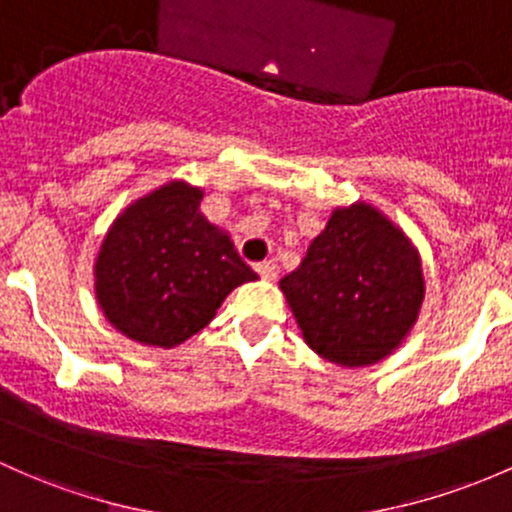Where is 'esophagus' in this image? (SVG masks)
Wrapping results in <instances>:
<instances>
[{"mask_svg":"<svg viewBox=\"0 0 512 512\" xmlns=\"http://www.w3.org/2000/svg\"><path fill=\"white\" fill-rule=\"evenodd\" d=\"M255 272L260 274L262 279H274V277H277V265H274L272 260L257 262V265H255Z\"/></svg>","mask_w":512,"mask_h":512,"instance_id":"esophagus-1","label":"esophagus"}]
</instances>
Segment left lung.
Wrapping results in <instances>:
<instances>
[{"instance_id":"1","label":"left lung","mask_w":512,"mask_h":512,"mask_svg":"<svg viewBox=\"0 0 512 512\" xmlns=\"http://www.w3.org/2000/svg\"><path fill=\"white\" fill-rule=\"evenodd\" d=\"M279 287L306 343L343 368L373 365L395 351L424 299L417 250L368 203L336 208Z\"/></svg>"}]
</instances>
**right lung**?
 <instances>
[{"mask_svg": "<svg viewBox=\"0 0 512 512\" xmlns=\"http://www.w3.org/2000/svg\"><path fill=\"white\" fill-rule=\"evenodd\" d=\"M184 181L139 198L112 223L95 262L107 321L144 346L174 348L211 324L215 309L257 274L201 213Z\"/></svg>", "mask_w": 512, "mask_h": 512, "instance_id": "1", "label": "right lung"}]
</instances>
